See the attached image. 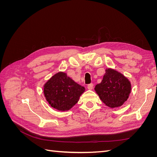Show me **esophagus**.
<instances>
[{"label": "esophagus", "instance_id": "obj_1", "mask_svg": "<svg viewBox=\"0 0 157 157\" xmlns=\"http://www.w3.org/2000/svg\"><path fill=\"white\" fill-rule=\"evenodd\" d=\"M94 88V84H90L88 85V90H92Z\"/></svg>", "mask_w": 157, "mask_h": 157}]
</instances>
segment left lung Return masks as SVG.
I'll use <instances>...</instances> for the list:
<instances>
[{"instance_id": "8db88e82", "label": "left lung", "mask_w": 157, "mask_h": 157, "mask_svg": "<svg viewBox=\"0 0 157 157\" xmlns=\"http://www.w3.org/2000/svg\"><path fill=\"white\" fill-rule=\"evenodd\" d=\"M95 91L105 105L110 108L122 106L131 93V82L127 77L117 70L105 69L101 83L94 88Z\"/></svg>"}]
</instances>
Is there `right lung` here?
I'll list each match as a JSON object with an SVG mask.
<instances>
[{
  "label": "right lung",
  "instance_id": "right-lung-1",
  "mask_svg": "<svg viewBox=\"0 0 157 157\" xmlns=\"http://www.w3.org/2000/svg\"><path fill=\"white\" fill-rule=\"evenodd\" d=\"M44 94L50 105L57 110L67 111L78 101L84 87L62 71L56 73L44 85Z\"/></svg>",
  "mask_w": 157,
  "mask_h": 157
}]
</instances>
